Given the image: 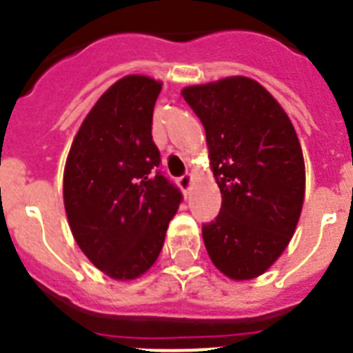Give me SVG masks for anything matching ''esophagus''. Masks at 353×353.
<instances>
[{"instance_id":"1","label":"esophagus","mask_w":353,"mask_h":353,"mask_svg":"<svg viewBox=\"0 0 353 353\" xmlns=\"http://www.w3.org/2000/svg\"><path fill=\"white\" fill-rule=\"evenodd\" d=\"M192 182H194V179H192L191 173H185V174H183V176H180V179H179L180 189H182V191L185 192V194H189V191H191Z\"/></svg>"}]
</instances>
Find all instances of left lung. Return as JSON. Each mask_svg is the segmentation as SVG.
Masks as SVG:
<instances>
[{
  "label": "left lung",
  "mask_w": 353,
  "mask_h": 353,
  "mask_svg": "<svg viewBox=\"0 0 353 353\" xmlns=\"http://www.w3.org/2000/svg\"><path fill=\"white\" fill-rule=\"evenodd\" d=\"M182 97L201 120L223 203L203 226L212 263L249 281L288 248L302 212L305 166L297 132L281 104L245 76L192 84Z\"/></svg>",
  "instance_id": "obj_1"
}]
</instances>
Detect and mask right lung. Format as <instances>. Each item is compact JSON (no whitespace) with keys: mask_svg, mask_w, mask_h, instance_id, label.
<instances>
[{"mask_svg":"<svg viewBox=\"0 0 353 353\" xmlns=\"http://www.w3.org/2000/svg\"><path fill=\"white\" fill-rule=\"evenodd\" d=\"M161 81L130 74L95 102L72 141L63 203L77 245L97 269L132 281L157 261L182 194L155 168L152 139Z\"/></svg>","mask_w":353,"mask_h":353,"instance_id":"1","label":"right lung"}]
</instances>
